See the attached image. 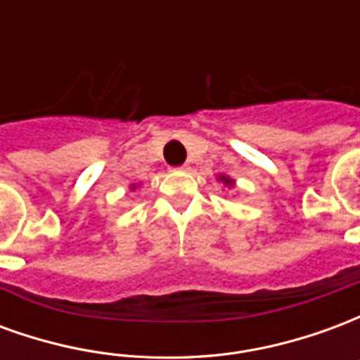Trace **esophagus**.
Returning a JSON list of instances; mask_svg holds the SVG:
<instances>
[{
    "label": "esophagus",
    "instance_id": "34e87169",
    "mask_svg": "<svg viewBox=\"0 0 360 360\" xmlns=\"http://www.w3.org/2000/svg\"><path fill=\"white\" fill-rule=\"evenodd\" d=\"M179 169H181V172H188V165H181Z\"/></svg>",
    "mask_w": 360,
    "mask_h": 360
}]
</instances>
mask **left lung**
Listing matches in <instances>:
<instances>
[{
  "label": "left lung",
  "instance_id": "left-lung-1",
  "mask_svg": "<svg viewBox=\"0 0 360 360\" xmlns=\"http://www.w3.org/2000/svg\"><path fill=\"white\" fill-rule=\"evenodd\" d=\"M219 179L224 181V183H226V185H231V183H233V181H231V179H227V177H219Z\"/></svg>",
  "mask_w": 360,
  "mask_h": 360
}]
</instances>
